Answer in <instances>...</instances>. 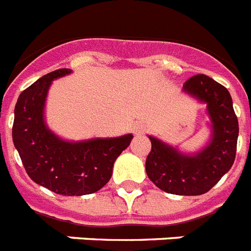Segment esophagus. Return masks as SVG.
Returning <instances> with one entry per match:
<instances>
[{"mask_svg": "<svg viewBox=\"0 0 251 251\" xmlns=\"http://www.w3.org/2000/svg\"><path fill=\"white\" fill-rule=\"evenodd\" d=\"M134 131H135V134H140V132H142V127H135Z\"/></svg>", "mask_w": 251, "mask_h": 251, "instance_id": "1", "label": "esophagus"}]
</instances>
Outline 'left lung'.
I'll return each mask as SVG.
<instances>
[{
	"mask_svg": "<svg viewBox=\"0 0 251 251\" xmlns=\"http://www.w3.org/2000/svg\"><path fill=\"white\" fill-rule=\"evenodd\" d=\"M184 90L207 103L212 121V140L195 155H185L149 136L151 149L145 171L161 190L176 195H201L209 191L232 167L236 157L239 121L228 90L212 77L198 74L184 84Z\"/></svg>",
	"mask_w": 251,
	"mask_h": 251,
	"instance_id": "left-lung-1",
	"label": "left lung"
}]
</instances>
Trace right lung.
Segmentation results:
<instances>
[{
  "mask_svg": "<svg viewBox=\"0 0 251 251\" xmlns=\"http://www.w3.org/2000/svg\"><path fill=\"white\" fill-rule=\"evenodd\" d=\"M58 69L23 90L15 106L12 142L31 180L61 195L80 197L102 189L112 176L116 158L132 135L70 143L44 125L43 108L52 80L70 74Z\"/></svg>",
  "mask_w": 251,
  "mask_h": 251,
  "instance_id": "add662e5",
  "label": "right lung"
}]
</instances>
